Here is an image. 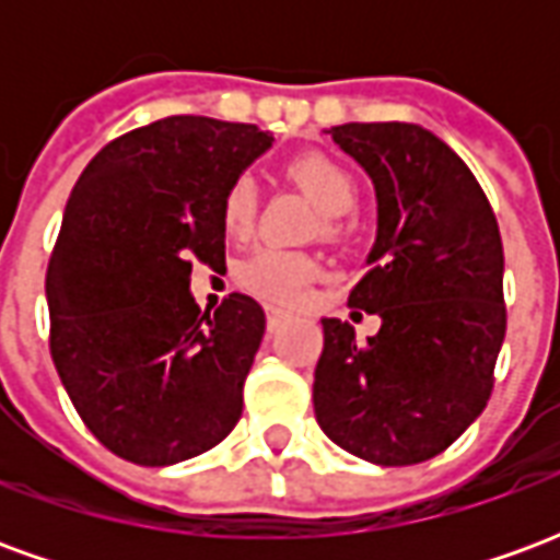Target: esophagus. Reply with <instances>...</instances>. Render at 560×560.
I'll use <instances>...</instances> for the list:
<instances>
[{
	"mask_svg": "<svg viewBox=\"0 0 560 560\" xmlns=\"http://www.w3.org/2000/svg\"><path fill=\"white\" fill-rule=\"evenodd\" d=\"M288 312H281V308H267V327L269 329H279L284 320H288Z\"/></svg>",
	"mask_w": 560,
	"mask_h": 560,
	"instance_id": "obj_1",
	"label": "esophagus"
}]
</instances>
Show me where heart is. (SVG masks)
<instances>
[{"instance_id": "obj_1", "label": "heart", "mask_w": 560, "mask_h": 560, "mask_svg": "<svg viewBox=\"0 0 560 560\" xmlns=\"http://www.w3.org/2000/svg\"><path fill=\"white\" fill-rule=\"evenodd\" d=\"M288 176L315 200L327 215H345L360 200V183L341 161L312 152L300 155L288 164ZM257 219V183L255 176H236L221 197V224L231 236H245L255 228ZM345 224L339 219H327L324 233L341 236ZM315 257L288 248H260L240 267V284L260 300L269 303H296L303 296L305 284L315 276Z\"/></svg>"}]
</instances>
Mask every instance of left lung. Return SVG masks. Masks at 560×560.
I'll return each mask as SVG.
<instances>
[{
  "label": "left lung",
  "mask_w": 560,
  "mask_h": 560,
  "mask_svg": "<svg viewBox=\"0 0 560 560\" xmlns=\"http://www.w3.org/2000/svg\"><path fill=\"white\" fill-rule=\"evenodd\" d=\"M332 140L377 191V243L348 305L369 341L324 317L315 417L332 444L401 468L444 453L480 417L504 341V245L489 197L444 140L411 122H348Z\"/></svg>",
  "instance_id": "1"
}]
</instances>
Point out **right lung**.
<instances>
[{
    "instance_id": "obj_1",
    "label": "right lung",
    "mask_w": 560,
    "mask_h": 560,
    "mask_svg": "<svg viewBox=\"0 0 560 560\" xmlns=\"http://www.w3.org/2000/svg\"><path fill=\"white\" fill-rule=\"evenodd\" d=\"M272 147L257 126L167 116L80 173L47 267L50 357L68 399L126 462L161 468L221 444L267 329L231 293L209 315L191 260L224 267L221 197Z\"/></svg>"
}]
</instances>
